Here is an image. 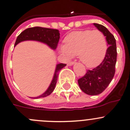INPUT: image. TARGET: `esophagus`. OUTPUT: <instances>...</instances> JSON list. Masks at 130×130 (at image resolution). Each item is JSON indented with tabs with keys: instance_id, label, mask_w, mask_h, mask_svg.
Segmentation results:
<instances>
[{
	"instance_id": "obj_1",
	"label": "esophagus",
	"mask_w": 130,
	"mask_h": 130,
	"mask_svg": "<svg viewBox=\"0 0 130 130\" xmlns=\"http://www.w3.org/2000/svg\"><path fill=\"white\" fill-rule=\"evenodd\" d=\"M74 61H70V62H68L67 65H69V66H71V65H74Z\"/></svg>"
}]
</instances>
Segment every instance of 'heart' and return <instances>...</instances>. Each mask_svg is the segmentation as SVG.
<instances>
[{"label":"heart","instance_id":"obj_1","mask_svg":"<svg viewBox=\"0 0 130 130\" xmlns=\"http://www.w3.org/2000/svg\"><path fill=\"white\" fill-rule=\"evenodd\" d=\"M64 42L65 44L59 46V53L67 59L77 55L87 67L99 65L107 51L106 36L99 30L74 31L65 38Z\"/></svg>","mask_w":130,"mask_h":130}]
</instances>
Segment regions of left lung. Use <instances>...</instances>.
Segmentation results:
<instances>
[{"label":"left lung","instance_id":"left-lung-1","mask_svg":"<svg viewBox=\"0 0 130 130\" xmlns=\"http://www.w3.org/2000/svg\"><path fill=\"white\" fill-rule=\"evenodd\" d=\"M94 25L105 35L108 47L101 63L92 70H88L87 73L77 81L81 90L90 95L102 93L111 82L116 72L117 54L113 35L103 25L95 23Z\"/></svg>","mask_w":130,"mask_h":130}]
</instances>
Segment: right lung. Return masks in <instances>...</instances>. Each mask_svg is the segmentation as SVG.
Instances as JSON below:
<instances>
[{"instance_id": "obj_1", "label": "right lung", "mask_w": 130, "mask_h": 130, "mask_svg": "<svg viewBox=\"0 0 130 130\" xmlns=\"http://www.w3.org/2000/svg\"><path fill=\"white\" fill-rule=\"evenodd\" d=\"M59 39V32L58 29H54L45 28L41 27H30L24 30L18 36L16 40L14 46L17 45L20 42L25 40H35L42 43H46L51 48L55 50L58 45ZM65 63H59L56 65L54 77L47 90L43 94L40 96L34 98L35 99H38L41 98H45L50 95L56 87V84L58 81V73L61 69L66 66Z\"/></svg>"}]
</instances>
